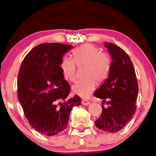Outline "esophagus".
Returning a JSON list of instances; mask_svg holds the SVG:
<instances>
[{"mask_svg": "<svg viewBox=\"0 0 156 156\" xmlns=\"http://www.w3.org/2000/svg\"><path fill=\"white\" fill-rule=\"evenodd\" d=\"M81 102L83 105H89L90 104V102L89 100H87V99H82Z\"/></svg>", "mask_w": 156, "mask_h": 156, "instance_id": "obj_1", "label": "esophagus"}]
</instances>
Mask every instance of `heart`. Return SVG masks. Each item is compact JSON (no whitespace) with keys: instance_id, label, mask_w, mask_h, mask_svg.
<instances>
[{"instance_id":"obj_1","label":"heart","mask_w":156,"mask_h":156,"mask_svg":"<svg viewBox=\"0 0 156 156\" xmlns=\"http://www.w3.org/2000/svg\"><path fill=\"white\" fill-rule=\"evenodd\" d=\"M73 59L63 57L60 68L64 77L71 82L76 80L77 66L86 67L84 79L78 80L73 86V93L82 98H88L94 91L97 81L102 83L108 78L112 65V59L107 52L92 44H85L73 51Z\"/></svg>"}]
</instances>
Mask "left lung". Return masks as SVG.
<instances>
[{"label":"left lung","mask_w":156,"mask_h":156,"mask_svg":"<svg viewBox=\"0 0 156 156\" xmlns=\"http://www.w3.org/2000/svg\"><path fill=\"white\" fill-rule=\"evenodd\" d=\"M112 59L108 79L94 95L108 100V108L102 106L101 116L95 121L99 129L115 133L124 128L136 112L138 83L132 60L121 47L107 42L105 44Z\"/></svg>","instance_id":"1"}]
</instances>
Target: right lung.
Segmentation results:
<instances>
[{
    "label": "right lung",
    "instance_id": "add662e5",
    "mask_svg": "<svg viewBox=\"0 0 156 156\" xmlns=\"http://www.w3.org/2000/svg\"><path fill=\"white\" fill-rule=\"evenodd\" d=\"M73 47L59 43L38 45L26 55L19 71L18 98L24 115L33 128L46 136L65 130L73 108L81 102L78 95L67 99L70 87L60 68L63 55Z\"/></svg>",
    "mask_w": 156,
    "mask_h": 156
}]
</instances>
